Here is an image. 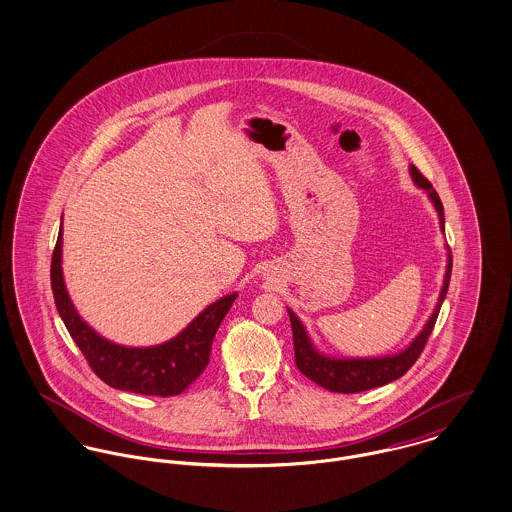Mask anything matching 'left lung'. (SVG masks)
<instances>
[{
    "label": "left lung",
    "instance_id": "left-lung-1",
    "mask_svg": "<svg viewBox=\"0 0 512 512\" xmlns=\"http://www.w3.org/2000/svg\"><path fill=\"white\" fill-rule=\"evenodd\" d=\"M409 172H411L413 182L429 194L431 202L437 207L441 227L444 231L443 202H441L437 190L419 172L417 167L411 165ZM450 273H452V254H450V248H448V266H446L443 291H441L437 307L433 310L425 328L421 330V334L411 341L408 349H404L402 353L392 355V357H380V359H330V357H324V355L316 353V349L312 347V343L308 340L303 324L289 310V320H291V330H293V347H295V363H297L299 371L308 376L312 382L320 384L322 388H326L330 392H341V394H355V392L371 390V388L384 386V384L406 375L409 369L413 367V363L419 359L421 351L425 349L427 340H429V336L435 328V322L439 318L441 305H443L446 291H448Z\"/></svg>",
    "mask_w": 512,
    "mask_h": 512
}]
</instances>
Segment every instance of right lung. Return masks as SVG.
Segmentation results:
<instances>
[{
	"instance_id": "obj_1",
	"label": "right lung",
	"mask_w": 512,
	"mask_h": 512,
	"mask_svg": "<svg viewBox=\"0 0 512 512\" xmlns=\"http://www.w3.org/2000/svg\"><path fill=\"white\" fill-rule=\"evenodd\" d=\"M50 279L56 308L93 373L112 388L161 398L184 392L204 373L215 332L237 299V295H227L209 305L174 340L136 349L103 340L75 312L62 277V229L52 254Z\"/></svg>"
}]
</instances>
